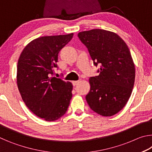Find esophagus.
<instances>
[{"label":"esophagus","instance_id":"1","mask_svg":"<svg viewBox=\"0 0 152 152\" xmlns=\"http://www.w3.org/2000/svg\"><path fill=\"white\" fill-rule=\"evenodd\" d=\"M79 80H77V81H73L72 82V84H73V85L74 86H76V85H77V84H78V83H79Z\"/></svg>","mask_w":152,"mask_h":152}]
</instances>
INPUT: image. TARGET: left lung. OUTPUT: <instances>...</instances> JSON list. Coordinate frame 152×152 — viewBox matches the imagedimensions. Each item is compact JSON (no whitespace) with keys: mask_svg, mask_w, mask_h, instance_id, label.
Listing matches in <instances>:
<instances>
[{"mask_svg":"<svg viewBox=\"0 0 152 152\" xmlns=\"http://www.w3.org/2000/svg\"><path fill=\"white\" fill-rule=\"evenodd\" d=\"M99 76L91 77V90L86 100L91 109L110 117L125 106L134 85L135 65L127 44L116 33L95 29L80 32Z\"/></svg>","mask_w":152,"mask_h":152,"instance_id":"8db88e82","label":"left lung"}]
</instances>
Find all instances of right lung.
Returning <instances> with one entry per match:
<instances>
[{
  "instance_id": "1",
  "label": "right lung",
  "mask_w": 152,
  "mask_h": 152,
  "mask_svg": "<svg viewBox=\"0 0 152 152\" xmlns=\"http://www.w3.org/2000/svg\"><path fill=\"white\" fill-rule=\"evenodd\" d=\"M73 35L37 38L24 48L18 60L17 82L23 101L31 111L47 121L62 117L72 97L71 82L53 76L58 68V53Z\"/></svg>"
}]
</instances>
